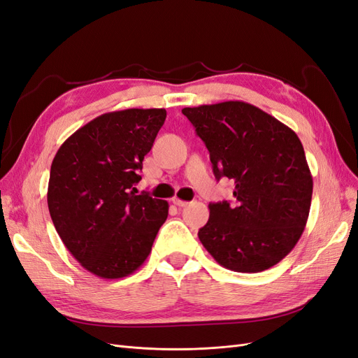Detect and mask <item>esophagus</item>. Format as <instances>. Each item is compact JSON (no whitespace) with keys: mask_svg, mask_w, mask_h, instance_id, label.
<instances>
[{"mask_svg":"<svg viewBox=\"0 0 358 358\" xmlns=\"http://www.w3.org/2000/svg\"><path fill=\"white\" fill-rule=\"evenodd\" d=\"M171 201H173V204L178 206V208H185V206H188V201H183L180 199H173Z\"/></svg>","mask_w":358,"mask_h":358,"instance_id":"obj_1","label":"esophagus"}]
</instances>
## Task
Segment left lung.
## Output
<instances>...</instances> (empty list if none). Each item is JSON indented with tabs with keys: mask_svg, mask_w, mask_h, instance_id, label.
Returning a JSON list of instances; mask_svg holds the SVG:
<instances>
[{
	"mask_svg": "<svg viewBox=\"0 0 358 358\" xmlns=\"http://www.w3.org/2000/svg\"><path fill=\"white\" fill-rule=\"evenodd\" d=\"M210 154L216 179L234 182V203H210L199 239L215 262L242 273L278 264L299 242L313 180L300 138L245 101L182 109Z\"/></svg>",
	"mask_w": 358,
	"mask_h": 358,
	"instance_id": "left-lung-1",
	"label": "left lung"
}]
</instances>
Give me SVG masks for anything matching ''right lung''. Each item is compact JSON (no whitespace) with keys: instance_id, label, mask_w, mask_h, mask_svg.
Masks as SVG:
<instances>
[{"instance_id":"add662e5","label":"right lung","mask_w":358,"mask_h":358,"mask_svg":"<svg viewBox=\"0 0 358 358\" xmlns=\"http://www.w3.org/2000/svg\"><path fill=\"white\" fill-rule=\"evenodd\" d=\"M166 116V109L100 115L73 133L52 161L50 218L70 254L95 276L134 273L167 220L166 200L134 188Z\"/></svg>"}]
</instances>
